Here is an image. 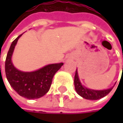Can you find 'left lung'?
I'll return each mask as SVG.
<instances>
[{
	"label": "left lung",
	"instance_id": "1",
	"mask_svg": "<svg viewBox=\"0 0 123 123\" xmlns=\"http://www.w3.org/2000/svg\"><path fill=\"white\" fill-rule=\"evenodd\" d=\"M74 85H75V89L77 93L81 96L82 98L87 99V100H99L100 98H104L106 96L113 88L112 87L111 88L106 89V90H93L90 88H87L83 86L79 78L78 70L76 69L75 78H74Z\"/></svg>",
	"mask_w": 123,
	"mask_h": 123
}]
</instances>
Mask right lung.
I'll return each instance as SVG.
<instances>
[{"instance_id":"right-lung-1","label":"right lung","mask_w":123,"mask_h":123,"mask_svg":"<svg viewBox=\"0 0 123 123\" xmlns=\"http://www.w3.org/2000/svg\"><path fill=\"white\" fill-rule=\"evenodd\" d=\"M21 36L12 41L8 52L5 63L6 75L8 83L18 94L29 100L37 99L48 92L54 75L61 68L63 62L49 64L32 72L18 70L12 64V55Z\"/></svg>"}]
</instances>
